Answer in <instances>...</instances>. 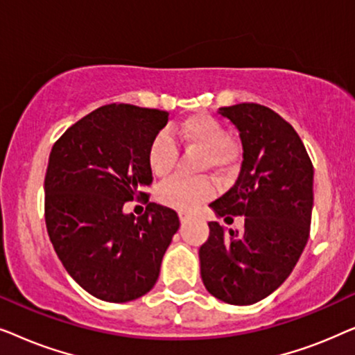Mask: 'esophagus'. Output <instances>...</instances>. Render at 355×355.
Wrapping results in <instances>:
<instances>
[{
  "label": "esophagus",
  "mask_w": 355,
  "mask_h": 355,
  "mask_svg": "<svg viewBox=\"0 0 355 355\" xmlns=\"http://www.w3.org/2000/svg\"><path fill=\"white\" fill-rule=\"evenodd\" d=\"M189 218L191 216H189L187 213H179V220H181V223H187Z\"/></svg>",
  "instance_id": "34e87169"
}]
</instances>
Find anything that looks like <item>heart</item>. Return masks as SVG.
Returning a JSON list of instances; mask_svg holds the SVG:
<instances>
[{"label": "heart", "instance_id": "obj_1", "mask_svg": "<svg viewBox=\"0 0 355 355\" xmlns=\"http://www.w3.org/2000/svg\"><path fill=\"white\" fill-rule=\"evenodd\" d=\"M187 152H197L198 171H211L216 178L225 176L234 166L237 152L227 137L225 125L215 116L196 113L187 116L171 129ZM147 168L155 178H166L178 159V147L166 134H158L147 147ZM211 197V186L205 179L173 178L158 189L157 198L163 205L181 211L193 210Z\"/></svg>", "mask_w": 355, "mask_h": 355}]
</instances>
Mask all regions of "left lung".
<instances>
[{
  "label": "left lung",
  "mask_w": 355,
  "mask_h": 355,
  "mask_svg": "<svg viewBox=\"0 0 355 355\" xmlns=\"http://www.w3.org/2000/svg\"><path fill=\"white\" fill-rule=\"evenodd\" d=\"M218 113L239 130L242 164L234 186L210 207L218 218L245 221L241 232L208 223L200 275L216 299L250 305L284 283L307 244L313 166L293 125L273 110L239 103Z\"/></svg>",
  "instance_id": "1"
}]
</instances>
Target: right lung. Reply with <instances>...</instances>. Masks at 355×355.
I'll use <instances>...</instances> for the list:
<instances>
[{
    "label": "right lung",
    "instance_id": "add662e5",
    "mask_svg": "<svg viewBox=\"0 0 355 355\" xmlns=\"http://www.w3.org/2000/svg\"><path fill=\"white\" fill-rule=\"evenodd\" d=\"M168 113L105 105L53 145L45 176V221L55 252L80 288L106 302L142 297L179 230L176 211L148 203L135 218L124 203L148 196L147 147Z\"/></svg>",
    "mask_w": 355,
    "mask_h": 355
}]
</instances>
